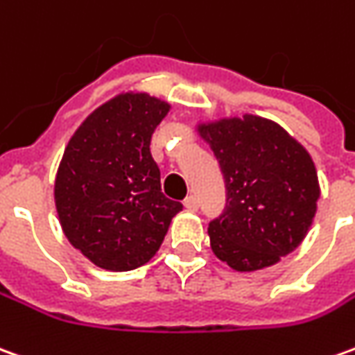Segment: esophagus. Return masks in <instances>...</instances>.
<instances>
[{"mask_svg":"<svg viewBox=\"0 0 355 355\" xmlns=\"http://www.w3.org/2000/svg\"><path fill=\"white\" fill-rule=\"evenodd\" d=\"M182 203H184L186 209H190V211H196V209L200 207V205H198V198H196V196H188V198H186Z\"/></svg>","mask_w":355,"mask_h":355,"instance_id":"obj_1","label":"esophagus"}]
</instances>
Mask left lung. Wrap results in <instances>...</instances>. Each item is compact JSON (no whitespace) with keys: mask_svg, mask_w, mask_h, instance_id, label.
Listing matches in <instances>:
<instances>
[{"mask_svg":"<svg viewBox=\"0 0 355 355\" xmlns=\"http://www.w3.org/2000/svg\"><path fill=\"white\" fill-rule=\"evenodd\" d=\"M198 132L227 186V207L207 229L213 254L240 272L281 261L315 217L319 180L311 155L275 121L248 113L200 123Z\"/></svg>","mask_w":355,"mask_h":355,"instance_id":"left-lung-1","label":"left lung"}]
</instances>
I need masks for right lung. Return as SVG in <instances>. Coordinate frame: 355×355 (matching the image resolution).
Masks as SVG:
<instances>
[{
    "instance_id": "right-lung-1",
    "label": "right lung",
    "mask_w": 355,
    "mask_h": 355,
    "mask_svg": "<svg viewBox=\"0 0 355 355\" xmlns=\"http://www.w3.org/2000/svg\"><path fill=\"white\" fill-rule=\"evenodd\" d=\"M167 101L125 92L92 111L69 140L55 177V207L67 240L92 263L130 271L159 250L182 203L161 192L150 152Z\"/></svg>"
}]
</instances>
